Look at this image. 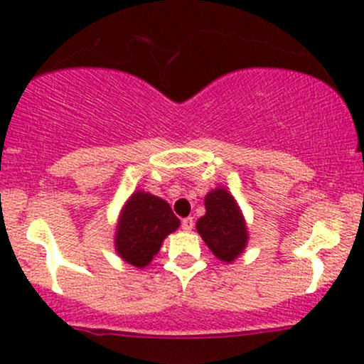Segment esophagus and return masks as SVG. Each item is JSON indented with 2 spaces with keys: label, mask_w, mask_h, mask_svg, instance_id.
Segmentation results:
<instances>
[{
  "label": "esophagus",
  "mask_w": 364,
  "mask_h": 364,
  "mask_svg": "<svg viewBox=\"0 0 364 364\" xmlns=\"http://www.w3.org/2000/svg\"><path fill=\"white\" fill-rule=\"evenodd\" d=\"M193 219H191V217H185V219L181 220V229L183 231H191V229H193Z\"/></svg>",
  "instance_id": "esophagus-1"
}]
</instances>
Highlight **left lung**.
Segmentation results:
<instances>
[{
    "instance_id": "1",
    "label": "left lung",
    "mask_w": 364,
    "mask_h": 364,
    "mask_svg": "<svg viewBox=\"0 0 364 364\" xmlns=\"http://www.w3.org/2000/svg\"><path fill=\"white\" fill-rule=\"evenodd\" d=\"M205 215L196 223V231L219 260L232 262L243 252L248 232L235 198L224 188L205 196Z\"/></svg>"
}]
</instances>
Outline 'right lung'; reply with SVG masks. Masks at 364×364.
<instances>
[{
  "mask_svg": "<svg viewBox=\"0 0 364 364\" xmlns=\"http://www.w3.org/2000/svg\"><path fill=\"white\" fill-rule=\"evenodd\" d=\"M178 228L179 219L169 203L159 196L136 191L121 214L116 250L124 262L133 267H145L161 250L164 237Z\"/></svg>",
  "mask_w": 364,
  "mask_h": 364,
  "instance_id": "right-lung-1",
  "label": "right lung"
}]
</instances>
